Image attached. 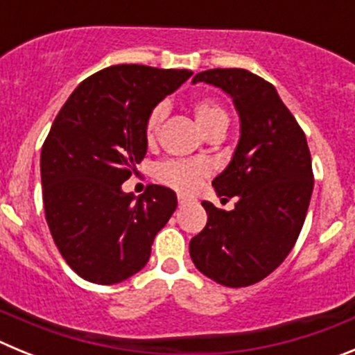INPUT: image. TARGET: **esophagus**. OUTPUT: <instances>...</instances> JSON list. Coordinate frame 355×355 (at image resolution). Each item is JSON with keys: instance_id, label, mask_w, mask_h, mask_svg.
Here are the masks:
<instances>
[{"instance_id": "1", "label": "esophagus", "mask_w": 355, "mask_h": 355, "mask_svg": "<svg viewBox=\"0 0 355 355\" xmlns=\"http://www.w3.org/2000/svg\"><path fill=\"white\" fill-rule=\"evenodd\" d=\"M190 202H193L192 197H187V196H183V193H180V196H178V205L180 206H187V205H190Z\"/></svg>"}]
</instances>
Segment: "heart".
Returning a JSON list of instances; mask_svg holds the SVG:
<instances>
[{"label":"heart","mask_w":355,"mask_h":355,"mask_svg":"<svg viewBox=\"0 0 355 355\" xmlns=\"http://www.w3.org/2000/svg\"><path fill=\"white\" fill-rule=\"evenodd\" d=\"M192 112L197 124L206 135L215 130H225L227 128V112L213 99H206V97L196 99L192 103ZM165 115H167V106L165 105H158L150 110V114L147 115L146 128H144L147 142H155ZM208 174L209 167L205 162H175V159H171V162L159 163L156 167L158 180L167 184V187L181 190V192L196 190L199 187L200 180Z\"/></svg>","instance_id":"1"}]
</instances>
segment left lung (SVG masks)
Masks as SVG:
<instances>
[{
    "label": "left lung",
    "instance_id": "1",
    "mask_svg": "<svg viewBox=\"0 0 355 355\" xmlns=\"http://www.w3.org/2000/svg\"><path fill=\"white\" fill-rule=\"evenodd\" d=\"M199 81L231 96L240 140L211 183L218 197L236 199L234 209L202 200L208 222L190 240V256L215 283L250 286L272 274L299 238L313 193L311 155L272 83L245 69H209L193 76Z\"/></svg>",
    "mask_w": 355,
    "mask_h": 355
}]
</instances>
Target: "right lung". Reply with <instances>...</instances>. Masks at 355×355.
I'll return each mask as SVG.
<instances>
[{"label": "right lung", "mask_w": 355, "mask_h": 355, "mask_svg": "<svg viewBox=\"0 0 355 355\" xmlns=\"http://www.w3.org/2000/svg\"><path fill=\"white\" fill-rule=\"evenodd\" d=\"M192 71L114 65L81 81L40 153L46 220L56 247L85 281L115 284L147 265L178 206L171 188L122 192L147 153V115Z\"/></svg>", "instance_id": "obj_1"}]
</instances>
